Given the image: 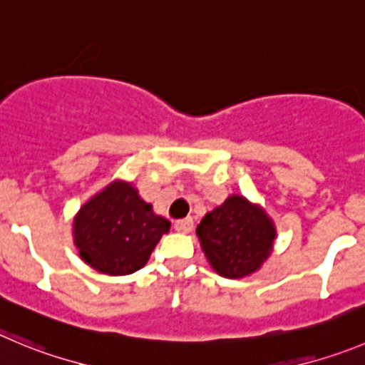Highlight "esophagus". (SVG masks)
<instances>
[{
	"mask_svg": "<svg viewBox=\"0 0 365 365\" xmlns=\"http://www.w3.org/2000/svg\"><path fill=\"white\" fill-rule=\"evenodd\" d=\"M173 229L179 232H190L193 229V218L186 217V218H180V220H175L173 222Z\"/></svg>",
	"mask_w": 365,
	"mask_h": 365,
	"instance_id": "1",
	"label": "esophagus"
}]
</instances>
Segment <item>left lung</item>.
Returning a JSON list of instances; mask_svg holds the SVG:
<instances>
[{
    "label": "left lung",
    "instance_id": "1",
    "mask_svg": "<svg viewBox=\"0 0 365 365\" xmlns=\"http://www.w3.org/2000/svg\"><path fill=\"white\" fill-rule=\"evenodd\" d=\"M197 237L211 267L220 276L237 279L269 258L276 229L265 211L232 195L200 220Z\"/></svg>",
    "mask_w": 365,
    "mask_h": 365
}]
</instances>
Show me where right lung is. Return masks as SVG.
I'll list each match as a JSON object with an SVG mask.
<instances>
[{
    "mask_svg": "<svg viewBox=\"0 0 365 365\" xmlns=\"http://www.w3.org/2000/svg\"><path fill=\"white\" fill-rule=\"evenodd\" d=\"M168 229L170 222L120 180L84 204L73 225L81 258L109 276L140 270Z\"/></svg>",
    "mask_w": 365,
    "mask_h": 365,
    "instance_id": "add662e5",
    "label": "right lung"
}]
</instances>
